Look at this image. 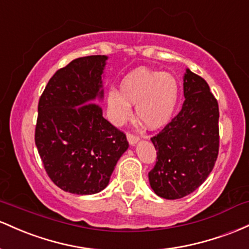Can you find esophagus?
<instances>
[{
	"label": "esophagus",
	"mask_w": 249,
	"mask_h": 249,
	"mask_svg": "<svg viewBox=\"0 0 249 249\" xmlns=\"http://www.w3.org/2000/svg\"><path fill=\"white\" fill-rule=\"evenodd\" d=\"M127 140L130 144H135L136 142L140 140V138H139V135H136V134H133L129 132V133H127Z\"/></svg>",
	"instance_id": "esophagus-1"
}]
</instances>
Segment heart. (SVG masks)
Returning <instances> with one entry per match:
<instances>
[{
    "label": "heart",
    "mask_w": 249,
    "mask_h": 249,
    "mask_svg": "<svg viewBox=\"0 0 249 249\" xmlns=\"http://www.w3.org/2000/svg\"><path fill=\"white\" fill-rule=\"evenodd\" d=\"M121 93L110 89L107 94L109 116L114 124L124 122L135 106L136 116L150 129L168 124L178 101V82L169 72L139 69L121 82Z\"/></svg>",
    "instance_id": "obj_1"
}]
</instances>
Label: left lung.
Masks as SVG:
<instances>
[{"mask_svg":"<svg viewBox=\"0 0 249 249\" xmlns=\"http://www.w3.org/2000/svg\"><path fill=\"white\" fill-rule=\"evenodd\" d=\"M185 102L177 116L153 136L154 168L150 187L163 199H181L205 182L219 154V105L208 83L187 69Z\"/></svg>","mask_w":249,"mask_h":249,"instance_id":"left-lung-1","label":"left lung"}]
</instances>
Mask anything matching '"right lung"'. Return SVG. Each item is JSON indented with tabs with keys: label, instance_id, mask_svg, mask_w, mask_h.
Segmentation results:
<instances>
[{
	"label": "right lung",
	"instance_id": "right-lung-1",
	"mask_svg": "<svg viewBox=\"0 0 249 249\" xmlns=\"http://www.w3.org/2000/svg\"><path fill=\"white\" fill-rule=\"evenodd\" d=\"M107 56L72 60L53 75L38 101L35 143L50 180L64 192L95 194L107 187L127 150L125 134L102 116L101 75Z\"/></svg>",
	"mask_w": 249,
	"mask_h": 249
}]
</instances>
